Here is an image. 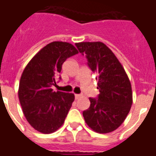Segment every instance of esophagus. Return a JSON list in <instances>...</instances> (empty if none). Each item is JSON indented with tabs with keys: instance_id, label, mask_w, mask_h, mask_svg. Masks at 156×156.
I'll use <instances>...</instances> for the list:
<instances>
[{
	"instance_id": "esophagus-1",
	"label": "esophagus",
	"mask_w": 156,
	"mask_h": 156,
	"mask_svg": "<svg viewBox=\"0 0 156 156\" xmlns=\"http://www.w3.org/2000/svg\"><path fill=\"white\" fill-rule=\"evenodd\" d=\"M74 97H75V99H76V100H78V99H79L80 97H82V96H81L80 94H75L74 95Z\"/></svg>"
}]
</instances>
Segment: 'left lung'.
<instances>
[{
    "mask_svg": "<svg viewBox=\"0 0 156 156\" xmlns=\"http://www.w3.org/2000/svg\"><path fill=\"white\" fill-rule=\"evenodd\" d=\"M97 74V100L89 98L90 107L83 112L86 124L95 132L108 133L125 121L133 104L130 81L115 55L101 41L75 44Z\"/></svg>",
    "mask_w": 156,
    "mask_h": 156,
    "instance_id": "1",
    "label": "left lung"
}]
</instances>
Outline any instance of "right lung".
I'll list each match as a JSON object with an SVG mask.
<instances>
[{
  "mask_svg": "<svg viewBox=\"0 0 156 156\" xmlns=\"http://www.w3.org/2000/svg\"><path fill=\"white\" fill-rule=\"evenodd\" d=\"M78 53L73 44L52 41L30 59L23 71L19 99L30 125L41 133H52L62 126L74 101L73 93L53 91L55 78L67 58Z\"/></svg>",
  "mask_w": 156,
  "mask_h": 156,
  "instance_id": "obj_1",
  "label": "right lung"
}]
</instances>
